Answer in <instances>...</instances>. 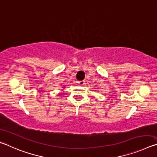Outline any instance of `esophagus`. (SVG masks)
<instances>
[{
  "label": "esophagus",
  "mask_w": 157,
  "mask_h": 157,
  "mask_svg": "<svg viewBox=\"0 0 157 157\" xmlns=\"http://www.w3.org/2000/svg\"><path fill=\"white\" fill-rule=\"evenodd\" d=\"M78 84L79 85V86H83V85H84V84H85V81H84V80L78 81Z\"/></svg>",
  "instance_id": "obj_1"
}]
</instances>
